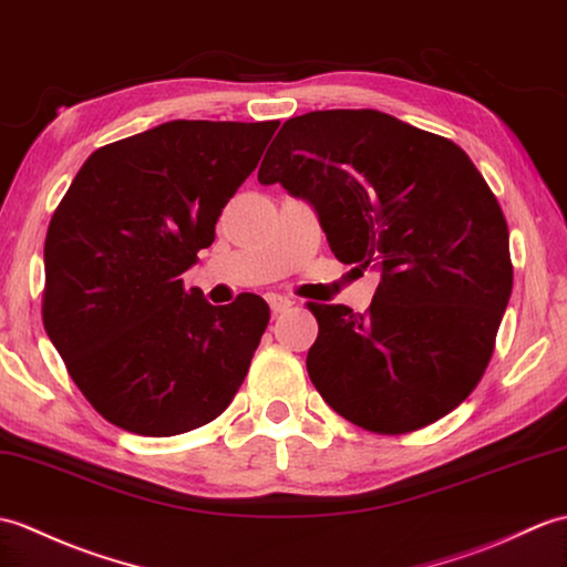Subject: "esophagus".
<instances>
[{
    "label": "esophagus",
    "instance_id": "esophagus-1",
    "mask_svg": "<svg viewBox=\"0 0 567 567\" xmlns=\"http://www.w3.org/2000/svg\"><path fill=\"white\" fill-rule=\"evenodd\" d=\"M268 305H270L272 313H282V311H287L289 307H292L295 301L282 297V295H268Z\"/></svg>",
    "mask_w": 567,
    "mask_h": 567
}]
</instances>
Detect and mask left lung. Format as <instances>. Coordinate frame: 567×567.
Wrapping results in <instances>:
<instances>
[{"label":"left lung","instance_id":"left-lung-1","mask_svg":"<svg viewBox=\"0 0 567 567\" xmlns=\"http://www.w3.org/2000/svg\"><path fill=\"white\" fill-rule=\"evenodd\" d=\"M268 153L258 181L307 200L340 262L381 272L370 311L309 305L316 391L384 434L454 411L512 292L507 221L481 171L452 140L370 109L289 117Z\"/></svg>","mask_w":567,"mask_h":567}]
</instances>
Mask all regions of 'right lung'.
Instances as JSON below:
<instances>
[{
    "mask_svg": "<svg viewBox=\"0 0 567 567\" xmlns=\"http://www.w3.org/2000/svg\"><path fill=\"white\" fill-rule=\"evenodd\" d=\"M278 121H171L96 150L50 219L43 323L86 401L144 437L207 425L239 391L270 309L213 307L181 275Z\"/></svg>",
    "mask_w": 567,
    "mask_h": 567,
    "instance_id": "add662e5",
    "label": "right lung"
}]
</instances>
